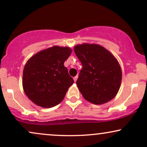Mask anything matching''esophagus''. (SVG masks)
<instances>
[{
    "instance_id": "esophagus-1",
    "label": "esophagus",
    "mask_w": 147,
    "mask_h": 147,
    "mask_svg": "<svg viewBox=\"0 0 147 147\" xmlns=\"http://www.w3.org/2000/svg\"><path fill=\"white\" fill-rule=\"evenodd\" d=\"M77 79H78V76H75V77H74V82H76Z\"/></svg>"
}]
</instances>
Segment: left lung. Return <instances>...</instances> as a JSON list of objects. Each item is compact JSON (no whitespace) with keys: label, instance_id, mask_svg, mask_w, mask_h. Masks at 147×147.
<instances>
[{"label":"left lung","instance_id":"left-lung-1","mask_svg":"<svg viewBox=\"0 0 147 147\" xmlns=\"http://www.w3.org/2000/svg\"><path fill=\"white\" fill-rule=\"evenodd\" d=\"M74 52L82 65L76 84L84 99L97 105L113 99L122 79L121 67L115 57L96 44L78 45Z\"/></svg>","mask_w":147,"mask_h":147}]
</instances>
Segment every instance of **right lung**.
I'll return each instance as SVG.
<instances>
[{"label": "right lung", "instance_id": "right-lung-1", "mask_svg": "<svg viewBox=\"0 0 147 147\" xmlns=\"http://www.w3.org/2000/svg\"><path fill=\"white\" fill-rule=\"evenodd\" d=\"M71 53L67 47L54 46L38 52L27 61L23 71L25 94L43 108L57 106L74 82L64 62Z\"/></svg>", "mask_w": 147, "mask_h": 147}]
</instances>
